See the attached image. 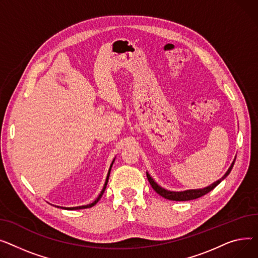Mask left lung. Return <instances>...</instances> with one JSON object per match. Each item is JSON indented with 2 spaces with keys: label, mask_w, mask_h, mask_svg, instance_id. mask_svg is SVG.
Returning <instances> with one entry per match:
<instances>
[{
  "label": "left lung",
  "mask_w": 258,
  "mask_h": 258,
  "mask_svg": "<svg viewBox=\"0 0 258 258\" xmlns=\"http://www.w3.org/2000/svg\"><path fill=\"white\" fill-rule=\"evenodd\" d=\"M236 158V156H235ZM235 158L234 160L232 161L230 168L228 169V171H227L225 173V175L219 179L218 181H216V182H214L213 184H210L209 186L207 187H204V188H199V189H188V190H183V191H171V190H168V189H164L163 187L159 186L155 181L153 180V178L150 176V174L147 172V178L149 180V182L151 184V186L153 187V189L158 194L160 195L161 197H163V198L168 199V200H172V201H189V200H194V199H198L200 198V197L206 195L207 192H209L210 190H213L218 184L221 183V181H223L227 176H228L233 168L234 165V161H235Z\"/></svg>",
  "instance_id": "8db88e82"
}]
</instances>
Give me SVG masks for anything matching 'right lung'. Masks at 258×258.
Listing matches in <instances>:
<instances>
[{"mask_svg":"<svg viewBox=\"0 0 258 258\" xmlns=\"http://www.w3.org/2000/svg\"><path fill=\"white\" fill-rule=\"evenodd\" d=\"M113 162H114V159H113V160H112V162H111V165H110V168H109V171H108L107 177H106V181H105V184H104V186H103V189H102V191L100 192V195L98 196V198H97L93 203L87 204V205H83V206H77V207H60V208H63V209H71V210H76V209H84V208H89V207H93L94 205H96V204L98 203V201L102 198V196H103V194H104V191H105V189H106V186H107L108 179H109V175H110V171H111V166H112ZM57 207H59V206H57Z\"/></svg>","mask_w":258,"mask_h":258,"instance_id":"1","label":"right lung"}]
</instances>
